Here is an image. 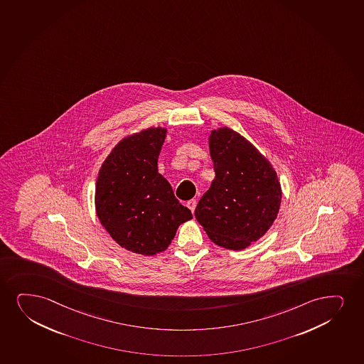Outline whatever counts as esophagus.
Instances as JSON below:
<instances>
[{
  "label": "esophagus",
  "mask_w": 364,
  "mask_h": 364,
  "mask_svg": "<svg viewBox=\"0 0 364 364\" xmlns=\"http://www.w3.org/2000/svg\"><path fill=\"white\" fill-rule=\"evenodd\" d=\"M196 205H198V201L196 200H190V201H188V203H186V206L190 208V211L193 212L195 211V208H196Z\"/></svg>",
  "instance_id": "esophagus-1"
}]
</instances>
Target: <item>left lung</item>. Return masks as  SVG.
Returning <instances> with one entry per match:
<instances>
[{
    "instance_id": "1",
    "label": "left lung",
    "mask_w": 364,
    "mask_h": 364,
    "mask_svg": "<svg viewBox=\"0 0 364 364\" xmlns=\"http://www.w3.org/2000/svg\"><path fill=\"white\" fill-rule=\"evenodd\" d=\"M215 176L195 217L220 247L242 250L272 225L282 198L271 163L238 132L220 127L210 135Z\"/></svg>"
}]
</instances>
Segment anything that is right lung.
Here are the masks:
<instances>
[{"mask_svg":"<svg viewBox=\"0 0 364 364\" xmlns=\"http://www.w3.org/2000/svg\"><path fill=\"white\" fill-rule=\"evenodd\" d=\"M166 129L149 127L127 136L112 149L99 171L95 211L120 247L156 255L169 247L181 223L193 215L158 173Z\"/></svg>","mask_w":364,"mask_h":364,"instance_id":"add662e5","label":"right lung"}]
</instances>
